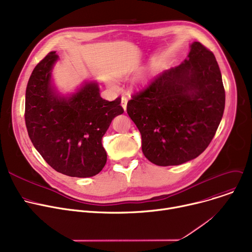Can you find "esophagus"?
Wrapping results in <instances>:
<instances>
[{
  "label": "esophagus",
  "instance_id": "1",
  "mask_svg": "<svg viewBox=\"0 0 252 252\" xmlns=\"http://www.w3.org/2000/svg\"><path fill=\"white\" fill-rule=\"evenodd\" d=\"M126 103H127V98L126 97H122V106H123V108L125 109V111H126Z\"/></svg>",
  "mask_w": 252,
  "mask_h": 252
}]
</instances>
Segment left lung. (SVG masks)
Segmentation results:
<instances>
[{
    "mask_svg": "<svg viewBox=\"0 0 252 252\" xmlns=\"http://www.w3.org/2000/svg\"><path fill=\"white\" fill-rule=\"evenodd\" d=\"M224 100L214 53L194 42L188 58L131 96L126 111L141 133L145 157L156 165H179L207 148L221 121Z\"/></svg>",
    "mask_w": 252,
    "mask_h": 252,
    "instance_id": "1",
    "label": "left lung"
}]
</instances>
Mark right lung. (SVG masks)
<instances>
[{"label":"right lung","mask_w":252,"mask_h":252,"mask_svg":"<svg viewBox=\"0 0 252 252\" xmlns=\"http://www.w3.org/2000/svg\"><path fill=\"white\" fill-rule=\"evenodd\" d=\"M55 53H49L29 79L26 128L34 148L58 173L76 178L96 176L107 161L102 137L112 119L124 113L122 99H102L96 81H85L71 94L61 95L52 79L59 59Z\"/></svg>","instance_id":"right-lung-1"}]
</instances>
